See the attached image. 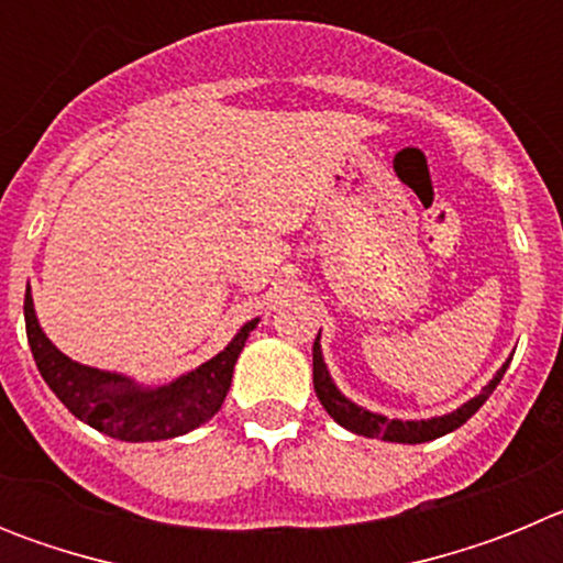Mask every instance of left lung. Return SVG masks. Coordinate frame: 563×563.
<instances>
[{"mask_svg": "<svg viewBox=\"0 0 563 563\" xmlns=\"http://www.w3.org/2000/svg\"><path fill=\"white\" fill-rule=\"evenodd\" d=\"M507 363L510 361L501 363V369L496 372L494 380L487 383L479 395L471 397L467 402H462L460 409L449 411V415L429 417V420H389L386 415L363 409V406H357L355 400H350V397L338 389L335 380H332L330 375V366H327L324 361V352H321V330H318L316 343H312V386H316V395L318 400H321V406L327 409V415H330L338 426L352 431V434L372 437V440H383V442L417 445V442H431L437 440V437L451 434L454 429H460L462 422L471 420V417L482 409V402L494 395V389L499 386L501 377H505Z\"/></svg>", "mask_w": 563, "mask_h": 563, "instance_id": "obj_1", "label": "left lung"}]
</instances>
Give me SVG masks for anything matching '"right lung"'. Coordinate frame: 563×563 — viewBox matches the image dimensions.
I'll return each mask as SVG.
<instances>
[{
	"label": "right lung",
	"instance_id": "right-lung-1",
	"mask_svg": "<svg viewBox=\"0 0 563 563\" xmlns=\"http://www.w3.org/2000/svg\"><path fill=\"white\" fill-rule=\"evenodd\" d=\"M256 324L258 318H253L239 327L225 350L200 363L197 369L163 386H143L121 372L96 369L64 355L38 324L30 285L24 292L27 343L44 383L78 420L123 442L174 440L211 420L225 402L236 357L245 350L247 335Z\"/></svg>",
	"mask_w": 563,
	"mask_h": 563
}]
</instances>
